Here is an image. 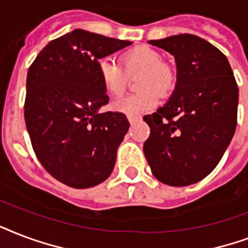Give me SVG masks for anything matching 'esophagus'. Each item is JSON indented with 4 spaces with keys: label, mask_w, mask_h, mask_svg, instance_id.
Segmentation results:
<instances>
[{
    "label": "esophagus",
    "mask_w": 248,
    "mask_h": 248,
    "mask_svg": "<svg viewBox=\"0 0 248 248\" xmlns=\"http://www.w3.org/2000/svg\"><path fill=\"white\" fill-rule=\"evenodd\" d=\"M128 120H129L130 124H136L141 120V116H136V115H129L128 116Z\"/></svg>",
    "instance_id": "1"
}]
</instances>
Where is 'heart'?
<instances>
[{
    "label": "heart",
    "mask_w": 248,
    "mask_h": 248,
    "mask_svg": "<svg viewBox=\"0 0 248 248\" xmlns=\"http://www.w3.org/2000/svg\"><path fill=\"white\" fill-rule=\"evenodd\" d=\"M119 63L103 58L98 62V76L102 86L112 97L125 93L129 78L137 76V94H132L114 103L115 110L126 115H141L153 110L160 95H168L176 85L173 68L163 62L162 54L149 46H137L119 57Z\"/></svg>",
    "instance_id": "1"
}]
</instances>
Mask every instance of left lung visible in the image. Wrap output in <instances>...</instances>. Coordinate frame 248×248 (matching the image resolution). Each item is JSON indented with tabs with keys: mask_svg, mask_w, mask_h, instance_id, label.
I'll return each mask as SVG.
<instances>
[{
	"mask_svg": "<svg viewBox=\"0 0 248 248\" xmlns=\"http://www.w3.org/2000/svg\"><path fill=\"white\" fill-rule=\"evenodd\" d=\"M174 57L177 82L170 101L145 115L143 153L151 172L170 186H187L215 170L237 126L238 86L228 59L194 34L150 40Z\"/></svg>",
	"mask_w": 248,
	"mask_h": 248,
	"instance_id": "left-lung-1",
	"label": "left lung"
}]
</instances>
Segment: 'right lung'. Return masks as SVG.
<instances>
[{"mask_svg":"<svg viewBox=\"0 0 248 248\" xmlns=\"http://www.w3.org/2000/svg\"><path fill=\"white\" fill-rule=\"evenodd\" d=\"M130 44L75 30L49 42L31 64L27 130L42 167L64 185L93 187L114 170L129 122L122 112H99L108 95L98 61Z\"/></svg>","mask_w":248,"mask_h":248,"instance_id":"obj_1","label":"right lung"}]
</instances>
